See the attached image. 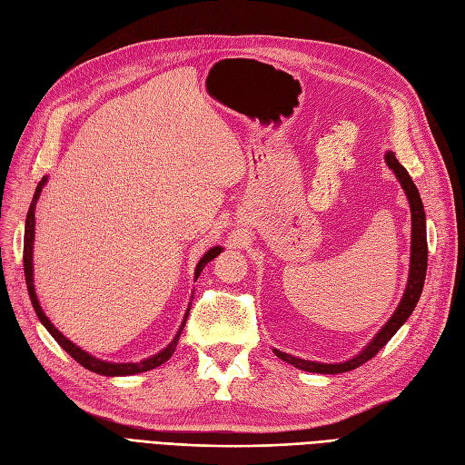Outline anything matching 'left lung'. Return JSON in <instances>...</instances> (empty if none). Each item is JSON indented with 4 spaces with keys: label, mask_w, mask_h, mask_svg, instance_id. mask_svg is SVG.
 <instances>
[{
    "label": "left lung",
    "mask_w": 465,
    "mask_h": 465,
    "mask_svg": "<svg viewBox=\"0 0 465 465\" xmlns=\"http://www.w3.org/2000/svg\"><path fill=\"white\" fill-rule=\"evenodd\" d=\"M385 159H387V165L394 171L400 184H402V188L406 190V196L410 200V210H411V258H410V277H408L404 298H402V302H400V306L394 312V315L389 319V323L377 332L375 339L367 344V348L361 351V354H358L356 358H351L344 363H317V361H308V360L294 358L291 354H284V351H281V350H273L277 358L298 367V370L312 371V373H331V375L356 370V367H360L361 363L370 361L377 354V351L392 339L394 332L406 323V319L411 315L415 303H418V300L421 296L425 273H427V231H425L423 203H421L418 188H415L408 171L398 163L394 152H387Z\"/></svg>",
    "instance_id": "8db88e82"
}]
</instances>
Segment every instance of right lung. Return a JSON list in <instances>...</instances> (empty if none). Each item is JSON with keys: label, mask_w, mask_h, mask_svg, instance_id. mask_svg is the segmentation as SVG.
<instances>
[{"label": "right lung", "mask_w": 465, "mask_h": 465, "mask_svg": "<svg viewBox=\"0 0 465 465\" xmlns=\"http://www.w3.org/2000/svg\"><path fill=\"white\" fill-rule=\"evenodd\" d=\"M45 181H47V179L44 177V179L40 181V184L36 186L35 198H32V203H30V207H28V213H26V227H25V250H23V260H25V279H26L28 296H30L32 306H35V312H36L38 319L42 322V325H44L47 331H50V334H52L54 339L57 341V344H59L63 350H65L71 358H74L80 365L86 367L88 371H94V373L107 375V377L136 375V373H142V371H150V370H153V367L165 363V361L173 356L174 348H177V344H179L181 332H183V327H184V323H186V317H188V313L184 315V322H183V325H181V329H179L177 336H174L173 342H171L165 350L159 351V354H155V356H152V358H148V360H143V361H138V363H111V361H102V360H98V358H94V356L86 354L84 350H80L76 344H73L71 341H67L65 336H63V334H61V332L52 325L50 319H47V317H45V313L42 312V306H40V302H38L36 292H35V279H32V244H35V207H36V202H38V198H40V192H42V186L45 184ZM221 250H223L221 246H215V248L207 250V252L203 253V258H202V260H200V263L196 265V279L200 277V273H202V269L205 267V263H210L213 258H217V255L221 253ZM188 310H190V308H188Z\"/></svg>", "instance_id": "1"}]
</instances>
